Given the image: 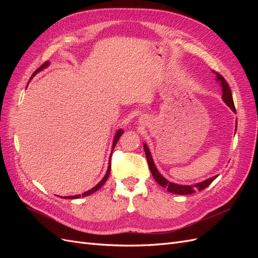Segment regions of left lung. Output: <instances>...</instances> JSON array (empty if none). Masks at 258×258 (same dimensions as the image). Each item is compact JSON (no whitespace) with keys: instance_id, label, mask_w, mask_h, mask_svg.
<instances>
[{"instance_id":"obj_1","label":"left lung","mask_w":258,"mask_h":258,"mask_svg":"<svg viewBox=\"0 0 258 258\" xmlns=\"http://www.w3.org/2000/svg\"><path fill=\"white\" fill-rule=\"evenodd\" d=\"M214 72V71H213ZM216 74V80L217 82L221 83V86H222V91H223V100L224 102L227 104L231 110L236 113V108H235V104H233V99H232V95H231V90L229 88V85L228 83L225 81L224 77L218 74L216 72H214ZM237 128V127H236ZM143 147H144V151H145V155H146V158H147V163H148V167H150L151 169V172L153 174V177L155 178V181L157 182L160 186L165 187V188L169 191V192H172V194H176V195H190V194H194L196 192L197 190H202L207 188V187L212 183L214 179L217 177V175L213 176V177H210L208 179H206V181L204 182H200V183H197V184H194V185H179V184H175V183H172V182H169L167 178L163 177L159 172L157 168H156L155 163H154V160L152 158V155H151V152L150 150H148L147 145L144 143L143 144Z\"/></svg>"}]
</instances>
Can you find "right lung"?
Listing matches in <instances>:
<instances>
[{
    "mask_svg": "<svg viewBox=\"0 0 258 258\" xmlns=\"http://www.w3.org/2000/svg\"><path fill=\"white\" fill-rule=\"evenodd\" d=\"M49 66V62L48 61H46L45 63H43L40 68H38L36 71L32 74V76H31V79H32V77L36 74V73H38L40 71H42V70H44L45 68H47ZM123 134V130H121V129H119L118 131L116 132V135H115V137H114V141H113V145H112V152H113V150H114V147H115V145H116V143H117V141H118L119 140V138H120V136ZM110 172H111V158H110V162H108V168H107V171H106V173H105V175H104V177L101 179V181L93 187V188H91L90 190H88V191H85L83 195H75V196H68V197H64V199H77V198H81V197H86V196H89V195H91V194H93L95 191H97L98 189H100L101 187L103 186V184L106 182V179H107V177H108V175H110Z\"/></svg>",
    "mask_w": 258,
    "mask_h": 258,
    "instance_id": "add662e5",
    "label": "right lung"
}]
</instances>
